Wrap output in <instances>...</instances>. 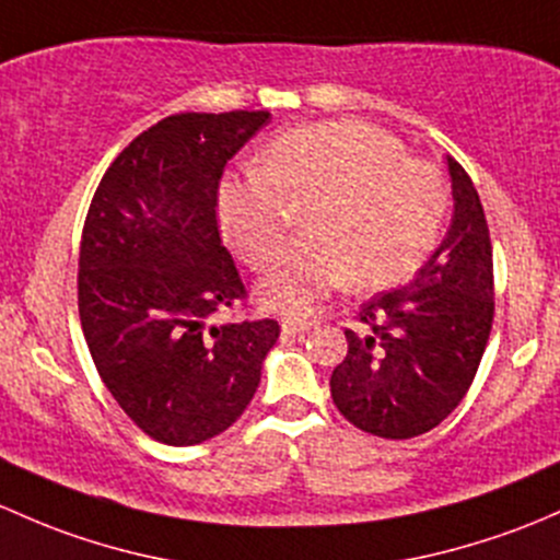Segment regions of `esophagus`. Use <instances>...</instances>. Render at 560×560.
I'll return each instance as SVG.
<instances>
[{
    "label": "esophagus",
    "instance_id": "34e87169",
    "mask_svg": "<svg viewBox=\"0 0 560 560\" xmlns=\"http://www.w3.org/2000/svg\"><path fill=\"white\" fill-rule=\"evenodd\" d=\"M281 329H284L287 335H303V332H308L311 329V325L308 322H298V319H284L281 322Z\"/></svg>",
    "mask_w": 560,
    "mask_h": 560
}]
</instances>
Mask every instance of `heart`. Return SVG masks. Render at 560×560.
Masks as SVG:
<instances>
[{"mask_svg":"<svg viewBox=\"0 0 560 560\" xmlns=\"http://www.w3.org/2000/svg\"><path fill=\"white\" fill-rule=\"evenodd\" d=\"M448 182L405 144L357 120L314 122L279 133L260 168L220 187V220L252 268H268L308 209L303 241L260 281L281 314L305 316L322 295L354 281L364 290L408 279L438 244L448 214Z\"/></svg>","mask_w":560,"mask_h":560,"instance_id":"1","label":"heart"}]
</instances>
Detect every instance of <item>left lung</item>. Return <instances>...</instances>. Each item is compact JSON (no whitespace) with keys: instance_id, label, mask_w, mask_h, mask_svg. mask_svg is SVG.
I'll return each mask as SVG.
<instances>
[{"instance_id":"1","label":"left lung","mask_w":560,"mask_h":560,"mask_svg":"<svg viewBox=\"0 0 560 560\" xmlns=\"http://www.w3.org/2000/svg\"><path fill=\"white\" fill-rule=\"evenodd\" d=\"M453 217L416 279L381 292L346 329L329 394L357 429L410 440L448 419L472 386L493 322V255L469 174L448 158Z\"/></svg>"}]
</instances>
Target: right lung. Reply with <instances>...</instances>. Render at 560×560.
<instances>
[{
	"instance_id": "1",
	"label": "right lung",
	"mask_w": 560,
	"mask_h": 560,
	"mask_svg": "<svg viewBox=\"0 0 560 560\" xmlns=\"http://www.w3.org/2000/svg\"><path fill=\"white\" fill-rule=\"evenodd\" d=\"M268 112H182L139 133L102 176L80 241L78 305L104 386L144 434L198 445L238 421L279 322L211 325L246 298L217 228L228 161Z\"/></svg>"
}]
</instances>
